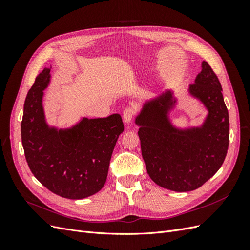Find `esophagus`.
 I'll list each match as a JSON object with an SVG mask.
<instances>
[{
	"mask_svg": "<svg viewBox=\"0 0 250 250\" xmlns=\"http://www.w3.org/2000/svg\"><path fill=\"white\" fill-rule=\"evenodd\" d=\"M135 113V108L134 107H127L123 111V120L125 124H129L131 122V120Z\"/></svg>",
	"mask_w": 250,
	"mask_h": 250,
	"instance_id": "esophagus-1",
	"label": "esophagus"
}]
</instances>
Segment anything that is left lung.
I'll return each mask as SVG.
<instances>
[{
	"label": "left lung",
	"instance_id": "obj_1",
	"mask_svg": "<svg viewBox=\"0 0 250 250\" xmlns=\"http://www.w3.org/2000/svg\"><path fill=\"white\" fill-rule=\"evenodd\" d=\"M222 87L208 62L187 96L200 102L207 115L200 125L178 126L172 112L178 98L166 89L145 100L134 118L147 172L156 185L174 192L201 187L221 168L229 149V118Z\"/></svg>",
	"mask_w": 250,
	"mask_h": 250
}]
</instances>
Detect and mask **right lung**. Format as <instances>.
Wrapping results in <instances>:
<instances>
[{
  "instance_id": "right-lung-1",
  "label": "right lung",
  "mask_w": 250,
  "mask_h": 250,
  "mask_svg": "<svg viewBox=\"0 0 250 250\" xmlns=\"http://www.w3.org/2000/svg\"><path fill=\"white\" fill-rule=\"evenodd\" d=\"M51 65L37 75L24 104L21 143L30 170L48 190L67 199L99 192L107 178L119 135L124 131L119 113L106 118L80 117L69 127L49 124L43 97L51 83Z\"/></svg>"
}]
</instances>
